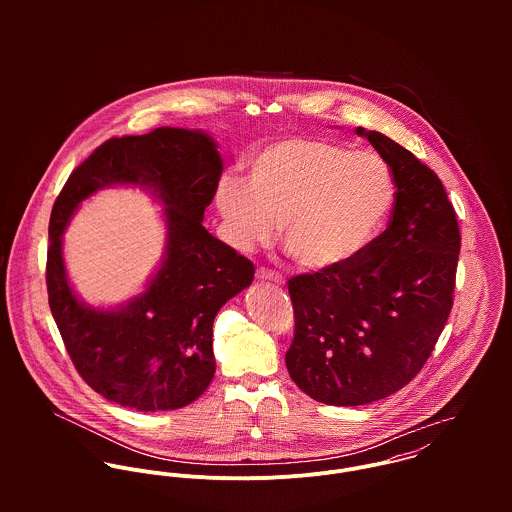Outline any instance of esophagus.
Wrapping results in <instances>:
<instances>
[{"label": "esophagus", "instance_id": "1", "mask_svg": "<svg viewBox=\"0 0 512 512\" xmlns=\"http://www.w3.org/2000/svg\"><path fill=\"white\" fill-rule=\"evenodd\" d=\"M256 278L262 280V282H274V284H278V286H284V278H282L280 274L272 272V270H266V268H260V270L256 272Z\"/></svg>", "mask_w": 512, "mask_h": 512}]
</instances>
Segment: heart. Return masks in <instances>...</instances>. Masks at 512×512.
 Listing matches in <instances>:
<instances>
[{
	"label": "heart",
	"instance_id": "obj_1",
	"mask_svg": "<svg viewBox=\"0 0 512 512\" xmlns=\"http://www.w3.org/2000/svg\"><path fill=\"white\" fill-rule=\"evenodd\" d=\"M396 197L386 161L315 138H292L260 149L250 179L224 175L215 203L226 240L242 252L280 230L299 266L325 272L355 260Z\"/></svg>",
	"mask_w": 512,
	"mask_h": 512
}]
</instances>
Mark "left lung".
<instances>
[{
	"label": "left lung",
	"instance_id": "left-lung-1",
	"mask_svg": "<svg viewBox=\"0 0 512 512\" xmlns=\"http://www.w3.org/2000/svg\"><path fill=\"white\" fill-rule=\"evenodd\" d=\"M392 171L388 228L349 264L295 276L286 366L329 406H363L406 386L426 365L453 305L459 226L438 175L380 132L355 130Z\"/></svg>",
	"mask_w": 512,
	"mask_h": 512
}]
</instances>
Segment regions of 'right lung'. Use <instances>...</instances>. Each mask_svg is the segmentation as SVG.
Wrapping results in <instances>:
<instances>
[{
    "instance_id": "right-lung-1",
    "label": "right lung",
    "mask_w": 512,
    "mask_h": 512,
    "mask_svg": "<svg viewBox=\"0 0 512 512\" xmlns=\"http://www.w3.org/2000/svg\"><path fill=\"white\" fill-rule=\"evenodd\" d=\"M220 173L222 157L207 132L163 126L96 147L55 201L51 313L78 374L110 402L140 412L177 410L215 376L213 321L254 280V264L203 226ZM108 186H140L164 207L166 250L144 293L116 308H94L73 293L62 234L79 203Z\"/></svg>"
}]
</instances>
